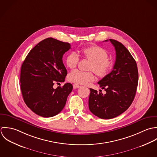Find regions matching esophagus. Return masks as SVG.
<instances>
[{"label":"esophagus","mask_w":157,"mask_h":157,"mask_svg":"<svg viewBox=\"0 0 157 157\" xmlns=\"http://www.w3.org/2000/svg\"><path fill=\"white\" fill-rule=\"evenodd\" d=\"M73 88H74V89H78V88H79V87H81L79 85H78V84H73Z\"/></svg>","instance_id":"esophagus-1"}]
</instances>
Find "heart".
Instances as JSON below:
<instances>
[{
	"label": "heart",
	"instance_id": "obj_1",
	"mask_svg": "<svg viewBox=\"0 0 157 157\" xmlns=\"http://www.w3.org/2000/svg\"><path fill=\"white\" fill-rule=\"evenodd\" d=\"M82 56L91 61L90 70L100 77H105L111 71L113 63L108 58L107 52L99 46H90L81 50ZM79 61V55L75 52H71L66 58V64L70 68H75ZM71 82L79 84H85L92 81L94 79L93 71H83L79 70H75L70 72L68 76Z\"/></svg>",
	"mask_w": 157,
	"mask_h": 157
}]
</instances>
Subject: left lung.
<instances>
[{
    "mask_svg": "<svg viewBox=\"0 0 157 157\" xmlns=\"http://www.w3.org/2000/svg\"><path fill=\"white\" fill-rule=\"evenodd\" d=\"M109 40L115 47L116 60L112 71L98 82L105 94L90 89L89 98L90 112L105 120L117 117L127 110L134 99L138 82L137 65L128 50L121 42Z\"/></svg>",
    "mask_w": 157,
    "mask_h": 157,
    "instance_id": "1",
    "label": "left lung"
}]
</instances>
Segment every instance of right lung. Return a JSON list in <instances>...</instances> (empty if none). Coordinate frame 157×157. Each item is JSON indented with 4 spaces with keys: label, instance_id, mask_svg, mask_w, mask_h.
Returning <instances> with one entry per match:
<instances>
[{
    "label": "right lung",
    "instance_id": "1",
    "mask_svg": "<svg viewBox=\"0 0 157 157\" xmlns=\"http://www.w3.org/2000/svg\"><path fill=\"white\" fill-rule=\"evenodd\" d=\"M70 44L48 37L29 53L21 70V90L26 105L36 114L52 117L63 110L73 89L70 83L53 88L65 81L67 71L63 62Z\"/></svg>",
    "mask_w": 157,
    "mask_h": 157
}]
</instances>
